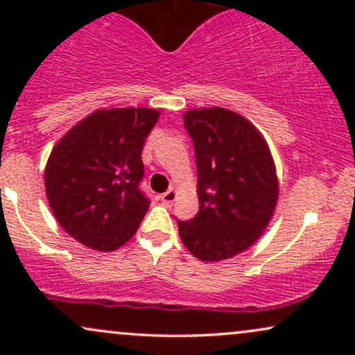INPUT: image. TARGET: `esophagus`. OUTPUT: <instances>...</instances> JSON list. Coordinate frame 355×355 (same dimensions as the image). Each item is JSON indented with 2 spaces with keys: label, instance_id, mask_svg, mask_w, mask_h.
<instances>
[{
  "label": "esophagus",
  "instance_id": "34e87169",
  "mask_svg": "<svg viewBox=\"0 0 355 355\" xmlns=\"http://www.w3.org/2000/svg\"><path fill=\"white\" fill-rule=\"evenodd\" d=\"M175 198H177V191H175L173 189L166 190L165 193H162V195H160V200H162V203H164V205H166V207L172 205V203L175 202Z\"/></svg>",
  "mask_w": 355,
  "mask_h": 355
}]
</instances>
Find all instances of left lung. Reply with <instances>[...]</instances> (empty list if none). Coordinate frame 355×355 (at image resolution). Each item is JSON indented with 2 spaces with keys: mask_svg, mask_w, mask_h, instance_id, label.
Segmentation results:
<instances>
[{
  "mask_svg": "<svg viewBox=\"0 0 355 355\" xmlns=\"http://www.w3.org/2000/svg\"><path fill=\"white\" fill-rule=\"evenodd\" d=\"M183 125L193 141L200 209L178 220V234L197 259H230L262 235L274 214V160L255 126L230 110H190Z\"/></svg>",
  "mask_w": 355,
  "mask_h": 355,
  "instance_id": "obj_1",
  "label": "left lung"
}]
</instances>
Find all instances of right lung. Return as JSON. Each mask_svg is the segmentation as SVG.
<instances>
[{
  "mask_svg": "<svg viewBox=\"0 0 355 355\" xmlns=\"http://www.w3.org/2000/svg\"><path fill=\"white\" fill-rule=\"evenodd\" d=\"M158 116L152 108L98 110L53 148L46 197L73 239L110 252L133 237L150 205L141 150Z\"/></svg>",
  "mask_w": 355,
  "mask_h": 355,
  "instance_id": "1",
  "label": "right lung"
}]
</instances>
